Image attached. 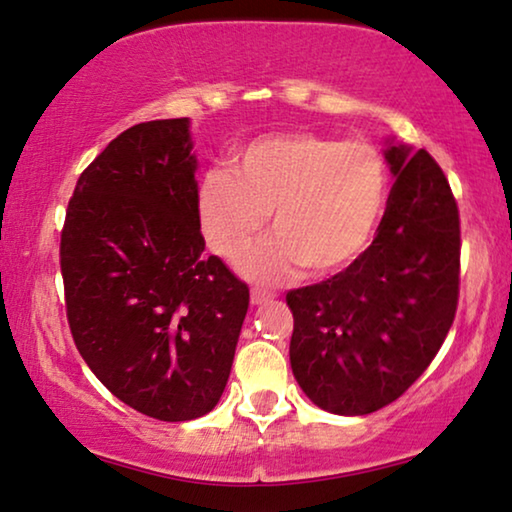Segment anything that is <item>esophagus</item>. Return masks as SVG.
<instances>
[{
	"label": "esophagus",
	"instance_id": "1",
	"mask_svg": "<svg viewBox=\"0 0 512 512\" xmlns=\"http://www.w3.org/2000/svg\"><path fill=\"white\" fill-rule=\"evenodd\" d=\"M271 299H274V292H267V290H260V288H252V292H250V302L255 306L267 304V302H271Z\"/></svg>",
	"mask_w": 512,
	"mask_h": 512
}]
</instances>
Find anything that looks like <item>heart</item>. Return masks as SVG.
Listing matches in <instances>:
<instances>
[{
  "instance_id": "b5f03b06",
  "label": "heart",
  "mask_w": 512,
  "mask_h": 512,
  "mask_svg": "<svg viewBox=\"0 0 512 512\" xmlns=\"http://www.w3.org/2000/svg\"><path fill=\"white\" fill-rule=\"evenodd\" d=\"M234 173L208 168L196 187V220L217 257L238 262L271 215L276 238L241 264L255 281L302 267L337 274L363 255L381 220L388 170L377 147L311 131L264 135L234 156Z\"/></svg>"
}]
</instances>
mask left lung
<instances>
[{
	"mask_svg": "<svg viewBox=\"0 0 512 512\" xmlns=\"http://www.w3.org/2000/svg\"><path fill=\"white\" fill-rule=\"evenodd\" d=\"M395 175L370 248L327 281L285 295L290 365L320 410L344 417L398 400L431 365L459 304L461 222L426 149H386Z\"/></svg>",
	"mask_w": 512,
	"mask_h": 512,
	"instance_id": "left-lung-1",
	"label": "left lung"
}]
</instances>
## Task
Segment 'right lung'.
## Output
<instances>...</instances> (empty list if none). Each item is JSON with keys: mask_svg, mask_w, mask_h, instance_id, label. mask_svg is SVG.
Segmentation results:
<instances>
[{"mask_svg": "<svg viewBox=\"0 0 512 512\" xmlns=\"http://www.w3.org/2000/svg\"><path fill=\"white\" fill-rule=\"evenodd\" d=\"M187 119L131 126L67 203L60 271L74 344L121 403L161 421L203 417L227 386L248 285L203 255Z\"/></svg>", "mask_w": 512, "mask_h": 512, "instance_id": "obj_1", "label": "right lung"}]
</instances>
